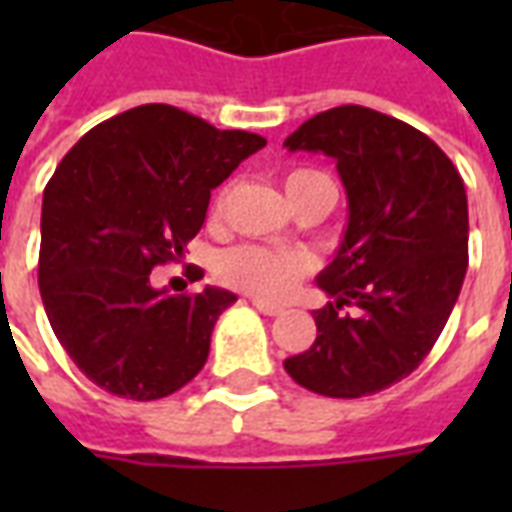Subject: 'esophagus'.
I'll list each match as a JSON object with an SVG mask.
<instances>
[{"label":"esophagus","mask_w":512,"mask_h":512,"mask_svg":"<svg viewBox=\"0 0 512 512\" xmlns=\"http://www.w3.org/2000/svg\"><path fill=\"white\" fill-rule=\"evenodd\" d=\"M252 304H255V310H260L263 315H279V312H282L279 304H268V301L263 299H252Z\"/></svg>","instance_id":"obj_1"}]
</instances>
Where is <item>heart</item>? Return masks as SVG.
Returning a JSON list of instances; mask_svg holds the SVG:
<instances>
[{"label": "heart", "mask_w": 512, "mask_h": 512, "mask_svg": "<svg viewBox=\"0 0 512 512\" xmlns=\"http://www.w3.org/2000/svg\"><path fill=\"white\" fill-rule=\"evenodd\" d=\"M318 175L312 169H296L285 178V191H293L301 180ZM219 208V205H216ZM312 268V257L304 249H268V246L241 244L227 249L216 260V277L224 285L244 290L257 299H285Z\"/></svg>", "instance_id": "1"}]
</instances>
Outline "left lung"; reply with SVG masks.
<instances>
[{"instance_id":"8db88e82","label":"left lung","mask_w":512,"mask_h":512,"mask_svg":"<svg viewBox=\"0 0 512 512\" xmlns=\"http://www.w3.org/2000/svg\"><path fill=\"white\" fill-rule=\"evenodd\" d=\"M326 153L348 194V227L318 288V337L285 359L326 397L376 395L430 354L469 266V205L458 169L430 136L367 106H334L285 139ZM343 306H354L351 316Z\"/></svg>"}]
</instances>
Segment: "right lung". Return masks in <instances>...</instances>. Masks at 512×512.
Masks as SVG:
<instances>
[{
    "label": "right lung",
    "mask_w": 512,
    "mask_h": 512,
    "mask_svg": "<svg viewBox=\"0 0 512 512\" xmlns=\"http://www.w3.org/2000/svg\"><path fill=\"white\" fill-rule=\"evenodd\" d=\"M263 145L145 104L98 123L62 158L43 191L38 285L57 340L93 384L158 400L200 373L235 293L169 296L150 271L183 257L211 191Z\"/></svg>",
    "instance_id": "obj_1"
}]
</instances>
